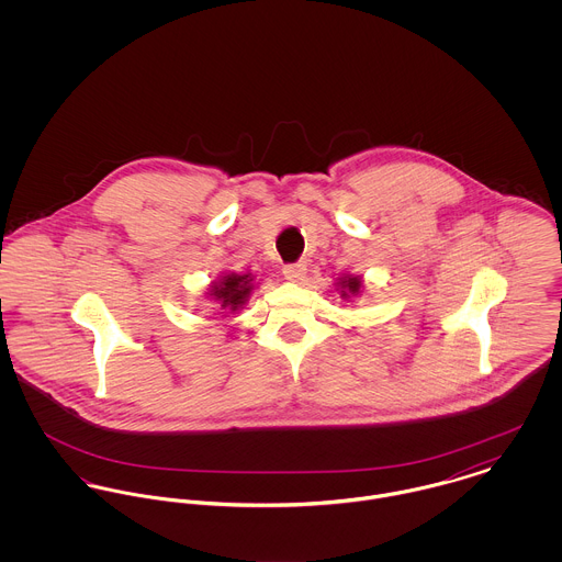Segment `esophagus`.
Returning a JSON list of instances; mask_svg holds the SVG:
<instances>
[{"mask_svg": "<svg viewBox=\"0 0 562 562\" xmlns=\"http://www.w3.org/2000/svg\"><path fill=\"white\" fill-rule=\"evenodd\" d=\"M283 274H285V279L288 281H294V283H299V281H303L305 279V274H307V266L305 263H288V266H283Z\"/></svg>", "mask_w": 562, "mask_h": 562, "instance_id": "obj_1", "label": "esophagus"}]
</instances>
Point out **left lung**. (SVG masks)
I'll use <instances>...</instances> for the list:
<instances>
[{
    "label": "left lung",
    "mask_w": 562,
    "mask_h": 562,
    "mask_svg": "<svg viewBox=\"0 0 562 562\" xmlns=\"http://www.w3.org/2000/svg\"><path fill=\"white\" fill-rule=\"evenodd\" d=\"M335 288L339 290V296H341L344 301L363 296V279H361L359 274H348V272H346V274H339Z\"/></svg>",
    "instance_id": "left-lung-1"
}]
</instances>
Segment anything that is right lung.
I'll use <instances>...</instances> for the list:
<instances>
[{
  "label": "right lung",
  "mask_w": 562,
  "mask_h": 562,
  "mask_svg": "<svg viewBox=\"0 0 562 562\" xmlns=\"http://www.w3.org/2000/svg\"><path fill=\"white\" fill-rule=\"evenodd\" d=\"M252 290H257V277L252 272H221L205 292V299L221 310V318H232L248 303Z\"/></svg>",
  "instance_id": "1"
}]
</instances>
